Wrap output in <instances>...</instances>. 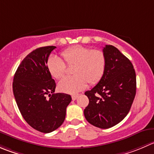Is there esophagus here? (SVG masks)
<instances>
[{
	"mask_svg": "<svg viewBox=\"0 0 154 154\" xmlns=\"http://www.w3.org/2000/svg\"><path fill=\"white\" fill-rule=\"evenodd\" d=\"M79 97V94H76V95H73L72 96H71V98H72V100H76L77 99V98H78Z\"/></svg>",
	"mask_w": 154,
	"mask_h": 154,
	"instance_id": "esophagus-1",
	"label": "esophagus"
}]
</instances>
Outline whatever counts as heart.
Instances as JSON below:
<instances>
[{"label":"heart","instance_id":"1","mask_svg":"<svg viewBox=\"0 0 154 154\" xmlns=\"http://www.w3.org/2000/svg\"><path fill=\"white\" fill-rule=\"evenodd\" d=\"M64 61L56 56H51L47 60V69L56 79H59L66 72V64L73 66L71 77L62 78L58 88L62 92L74 94L83 90L88 83L95 84L102 77L106 67V56L101 50H92L83 46H75L62 53ZM66 63H65L64 62Z\"/></svg>","mask_w":154,"mask_h":154}]
</instances>
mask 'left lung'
Here are the masks:
<instances>
[{
  "label": "left lung",
  "instance_id": "1",
  "mask_svg": "<svg viewBox=\"0 0 154 154\" xmlns=\"http://www.w3.org/2000/svg\"><path fill=\"white\" fill-rule=\"evenodd\" d=\"M104 73L98 84L85 92L89 100L84 116L90 124L108 129L121 122L129 112L136 93V75L132 62L112 45L103 48Z\"/></svg>",
  "mask_w": 154,
  "mask_h": 154
}]
</instances>
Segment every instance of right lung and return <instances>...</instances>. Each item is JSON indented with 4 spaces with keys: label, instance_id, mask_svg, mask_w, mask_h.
<instances>
[{
    "label": "right lung",
    "instance_id": "right-lung-1",
    "mask_svg": "<svg viewBox=\"0 0 154 154\" xmlns=\"http://www.w3.org/2000/svg\"><path fill=\"white\" fill-rule=\"evenodd\" d=\"M56 48L43 47L29 53L18 67L13 82V95L22 116L33 129L44 133L53 132L63 123L71 101L70 95L53 93L56 83L47 62Z\"/></svg>",
    "mask_w": 154,
    "mask_h": 154
}]
</instances>
